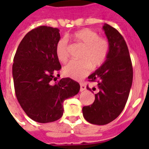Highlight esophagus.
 I'll return each instance as SVG.
<instances>
[{
  "label": "esophagus",
  "mask_w": 149,
  "mask_h": 149,
  "mask_svg": "<svg viewBox=\"0 0 149 149\" xmlns=\"http://www.w3.org/2000/svg\"><path fill=\"white\" fill-rule=\"evenodd\" d=\"M86 85H85V84H80V91H85V90H86Z\"/></svg>",
  "instance_id": "34e87169"
}]
</instances>
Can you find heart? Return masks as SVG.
Returning a JSON list of instances; mask_svg holds the SVG:
<instances>
[{
	"label": "heart",
	"instance_id": "1",
	"mask_svg": "<svg viewBox=\"0 0 149 149\" xmlns=\"http://www.w3.org/2000/svg\"><path fill=\"white\" fill-rule=\"evenodd\" d=\"M71 38L84 46L79 58L81 60H72L63 69L65 77L80 79L91 71L104 65L110 52V43L97 32L90 29H84L71 35ZM56 54L61 63H65L69 58L68 41L65 38H59L56 44Z\"/></svg>",
	"mask_w": 149,
	"mask_h": 149
}]
</instances>
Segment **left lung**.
Segmentation results:
<instances>
[{
  "label": "left lung",
  "mask_w": 149,
  "mask_h": 149,
  "mask_svg": "<svg viewBox=\"0 0 149 149\" xmlns=\"http://www.w3.org/2000/svg\"><path fill=\"white\" fill-rule=\"evenodd\" d=\"M103 29L110 43V52L104 65L88 77L89 81L97 83L99 92L93 104L83 107L84 118L97 125H107L120 115L133 80L132 60L123 36L107 24ZM86 89L91 91L88 86Z\"/></svg>",
  "instance_id": "left-lung-1"
}]
</instances>
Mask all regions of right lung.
<instances>
[{"mask_svg": "<svg viewBox=\"0 0 149 149\" xmlns=\"http://www.w3.org/2000/svg\"><path fill=\"white\" fill-rule=\"evenodd\" d=\"M59 30L39 26L20 42L12 66L15 94L27 115L38 123L53 122L63 114V102L79 93L70 78L58 79L61 65L56 54Z\"/></svg>", "mask_w": 149, "mask_h": 149, "instance_id": "right-lung-1", "label": "right lung"}]
</instances>
